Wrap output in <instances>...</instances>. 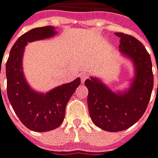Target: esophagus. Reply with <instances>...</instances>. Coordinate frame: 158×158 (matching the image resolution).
I'll use <instances>...</instances> for the list:
<instances>
[{"mask_svg": "<svg viewBox=\"0 0 158 158\" xmlns=\"http://www.w3.org/2000/svg\"><path fill=\"white\" fill-rule=\"evenodd\" d=\"M80 76H81V81H82V82H85V79H87V77H88V74L85 73H82Z\"/></svg>", "mask_w": 158, "mask_h": 158, "instance_id": "1", "label": "esophagus"}]
</instances>
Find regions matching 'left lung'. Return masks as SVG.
I'll list each match as a JSON object with an SVG mask.
<instances>
[{"label":"left lung","mask_w":158,"mask_h":158,"mask_svg":"<svg viewBox=\"0 0 158 158\" xmlns=\"http://www.w3.org/2000/svg\"><path fill=\"white\" fill-rule=\"evenodd\" d=\"M119 52L131 61L134 76L128 89L113 91L102 80L89 77L85 82L88 89V107L92 122L100 129L118 132L129 129L146 112L153 88L152 65L149 53L141 42L123 33H115Z\"/></svg>","instance_id":"left-lung-1"}]
</instances>
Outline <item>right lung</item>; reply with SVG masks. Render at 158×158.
I'll list each match as a JSON object with an SVG mask.
<instances>
[{
  "instance_id": "1",
  "label": "right lung",
  "mask_w": 158,
  "mask_h": 158,
  "mask_svg": "<svg viewBox=\"0 0 158 158\" xmlns=\"http://www.w3.org/2000/svg\"><path fill=\"white\" fill-rule=\"evenodd\" d=\"M57 34L53 26L35 28L20 36L11 49L6 64L7 96L14 112L28 129L46 132L58 128L65 117L67 103L80 85V78L43 93L33 89L23 71V57L29 42Z\"/></svg>"
}]
</instances>
